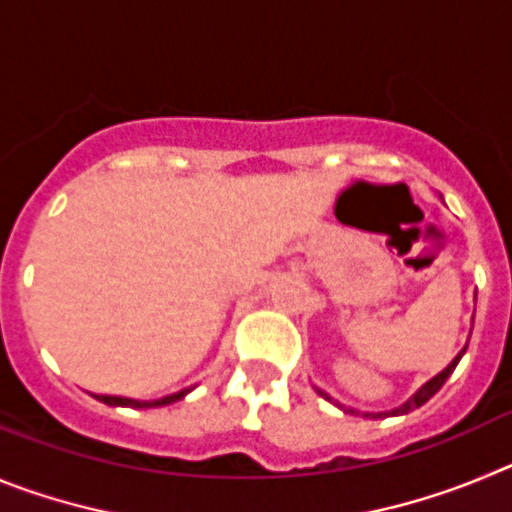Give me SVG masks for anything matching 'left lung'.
I'll return each instance as SVG.
<instances>
[{
	"label": "left lung",
	"instance_id": "obj_1",
	"mask_svg": "<svg viewBox=\"0 0 512 512\" xmlns=\"http://www.w3.org/2000/svg\"><path fill=\"white\" fill-rule=\"evenodd\" d=\"M464 351H467V348H464ZM464 351H461V354L456 356V359L451 361V364L446 366V369H443L441 374H438V377H433L431 382L423 384V387H420V390L415 392V395L410 397V400L405 402V405H402V408H395V410H392V415H408V413H413L415 408H420V405H425V402L431 400V397L436 395L438 390H441L443 382H446V379L451 377V372H454V369H456V364H459V359H461V356H464ZM318 392H320V390H318ZM320 395L328 397V395H325V392H320ZM379 415H384V413H377V415H374V418H379ZM387 415H390V413H387Z\"/></svg>",
	"mask_w": 512,
	"mask_h": 512
}]
</instances>
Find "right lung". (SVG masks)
<instances>
[{"label": "right lung", "instance_id": "obj_1", "mask_svg": "<svg viewBox=\"0 0 512 512\" xmlns=\"http://www.w3.org/2000/svg\"><path fill=\"white\" fill-rule=\"evenodd\" d=\"M189 390L176 392V395L169 397H161V400H153V402H138V400H128V397H112V395H97L99 402L104 405H120V408H161V405H171V402L182 400Z\"/></svg>", "mask_w": 512, "mask_h": 512}]
</instances>
